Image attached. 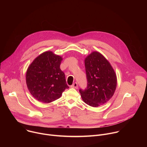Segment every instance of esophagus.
Masks as SVG:
<instances>
[{"instance_id": "obj_1", "label": "esophagus", "mask_w": 147, "mask_h": 147, "mask_svg": "<svg viewBox=\"0 0 147 147\" xmlns=\"http://www.w3.org/2000/svg\"><path fill=\"white\" fill-rule=\"evenodd\" d=\"M71 87L74 88H78V84L77 82H74L71 86Z\"/></svg>"}]
</instances>
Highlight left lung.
I'll use <instances>...</instances> for the list:
<instances>
[{"instance_id":"obj_1","label":"left lung","mask_w":147,"mask_h":147,"mask_svg":"<svg viewBox=\"0 0 147 147\" xmlns=\"http://www.w3.org/2000/svg\"><path fill=\"white\" fill-rule=\"evenodd\" d=\"M87 86L79 91L82 100L92 107L107 103L113 95L117 78L109 62L102 55L94 52L85 59Z\"/></svg>"}]
</instances>
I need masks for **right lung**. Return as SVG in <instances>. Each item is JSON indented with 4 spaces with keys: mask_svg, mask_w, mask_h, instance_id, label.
I'll return each instance as SVG.
<instances>
[{
    "mask_svg": "<svg viewBox=\"0 0 147 147\" xmlns=\"http://www.w3.org/2000/svg\"><path fill=\"white\" fill-rule=\"evenodd\" d=\"M62 58L51 51L38 56L26 73L27 86L38 100L49 103L59 99L67 85L65 74L60 68Z\"/></svg>",
    "mask_w": 147,
    "mask_h": 147,
    "instance_id": "obj_1",
    "label": "right lung"
}]
</instances>
